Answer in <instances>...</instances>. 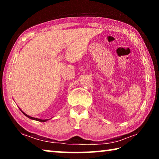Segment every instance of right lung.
I'll return each instance as SVG.
<instances>
[{
  "mask_svg": "<svg viewBox=\"0 0 159 159\" xmlns=\"http://www.w3.org/2000/svg\"><path fill=\"white\" fill-rule=\"evenodd\" d=\"M21 110V111L23 113V114H25L26 117H28L29 118H30V119H32V120H37V121H40V122H45V121H47L48 120V119H44V120H43V119H40V118H34V117H31V116H29V115H27V114H26L25 112H24L23 111H21V109H20Z\"/></svg>",
  "mask_w": 159,
  "mask_h": 159,
  "instance_id": "add662e5",
  "label": "right lung"
}]
</instances>
